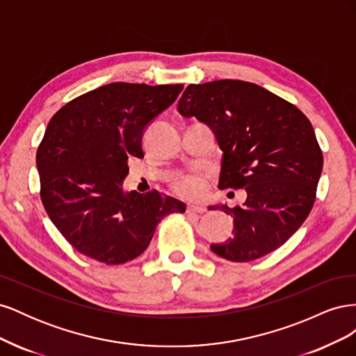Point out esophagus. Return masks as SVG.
Listing matches in <instances>:
<instances>
[{
  "mask_svg": "<svg viewBox=\"0 0 356 356\" xmlns=\"http://www.w3.org/2000/svg\"><path fill=\"white\" fill-rule=\"evenodd\" d=\"M187 212L188 213H203L204 208L197 207V204H187Z\"/></svg>",
  "mask_w": 356,
  "mask_h": 356,
  "instance_id": "1",
  "label": "esophagus"
}]
</instances>
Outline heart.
Segmentation results:
<instances>
[{
    "label": "heart",
    "instance_id": "obj_1",
    "mask_svg": "<svg viewBox=\"0 0 356 356\" xmlns=\"http://www.w3.org/2000/svg\"><path fill=\"white\" fill-rule=\"evenodd\" d=\"M174 191L186 199H202L208 191V177L204 174H188L174 182Z\"/></svg>",
    "mask_w": 356,
    "mask_h": 356
}]
</instances>
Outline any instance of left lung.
<instances>
[{
    "instance_id": "8db88e82",
    "label": "left lung",
    "mask_w": 356,
    "mask_h": 356,
    "mask_svg": "<svg viewBox=\"0 0 356 356\" xmlns=\"http://www.w3.org/2000/svg\"><path fill=\"white\" fill-rule=\"evenodd\" d=\"M178 111L217 136L218 187L248 195L243 207H221L234 229L232 238L211 245L212 252L246 263L282 246L314 208L324 163L309 118L281 96L242 80L190 84Z\"/></svg>"
}]
</instances>
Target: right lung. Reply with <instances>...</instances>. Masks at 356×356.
Masks as SVG:
<instances>
[{
  "mask_svg": "<svg viewBox=\"0 0 356 356\" xmlns=\"http://www.w3.org/2000/svg\"><path fill=\"white\" fill-rule=\"evenodd\" d=\"M182 84L111 83L70 101L50 118L37 149L40 197L74 250L105 264L141 255L157 224L186 204L157 190L124 195L127 160L144 157L143 134L175 102Z\"/></svg>",
  "mask_w": 356,
  "mask_h": 356,
  "instance_id": "add662e5",
  "label": "right lung"
}]
</instances>
